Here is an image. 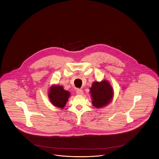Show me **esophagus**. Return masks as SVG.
Listing matches in <instances>:
<instances>
[{
    "label": "esophagus",
    "mask_w": 159,
    "mask_h": 159,
    "mask_svg": "<svg viewBox=\"0 0 159 159\" xmlns=\"http://www.w3.org/2000/svg\"><path fill=\"white\" fill-rule=\"evenodd\" d=\"M76 94L78 95H82L83 94V91L81 89H77L76 90Z\"/></svg>",
    "instance_id": "obj_1"
}]
</instances>
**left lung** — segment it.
Instances as JSON below:
<instances>
[{"label":"left lung","instance_id":"obj_1","mask_svg":"<svg viewBox=\"0 0 159 159\" xmlns=\"http://www.w3.org/2000/svg\"><path fill=\"white\" fill-rule=\"evenodd\" d=\"M90 89L92 103L95 108H102L112 101L114 91L108 81L103 80L101 82H95L92 83Z\"/></svg>","mask_w":159,"mask_h":159}]
</instances>
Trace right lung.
Returning a JSON list of instances; mask_svg holds the SVG:
<instances>
[{"label": "right lung", "instance_id": "right-lung-1", "mask_svg": "<svg viewBox=\"0 0 159 159\" xmlns=\"http://www.w3.org/2000/svg\"><path fill=\"white\" fill-rule=\"evenodd\" d=\"M70 96V92L65 90L62 86L52 85L49 89V99L54 106L58 108L63 109Z\"/></svg>", "mask_w": 159, "mask_h": 159}]
</instances>
